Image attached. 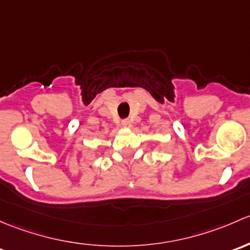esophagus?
<instances>
[{"instance_id": "esophagus-1", "label": "esophagus", "mask_w": 250, "mask_h": 250, "mask_svg": "<svg viewBox=\"0 0 250 250\" xmlns=\"http://www.w3.org/2000/svg\"><path fill=\"white\" fill-rule=\"evenodd\" d=\"M122 125H123V127H130V126H131V120L130 119L123 120Z\"/></svg>"}]
</instances>
